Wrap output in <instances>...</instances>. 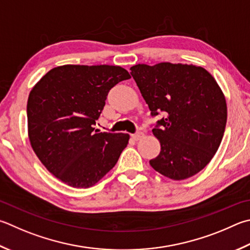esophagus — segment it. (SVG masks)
Wrapping results in <instances>:
<instances>
[{
	"label": "esophagus",
	"mask_w": 250,
	"mask_h": 250,
	"mask_svg": "<svg viewBox=\"0 0 250 250\" xmlns=\"http://www.w3.org/2000/svg\"><path fill=\"white\" fill-rule=\"evenodd\" d=\"M143 137H144L143 132H137V133L132 134V139L135 140V141H138V140H140L141 138H143Z\"/></svg>",
	"instance_id": "obj_1"
}]
</instances>
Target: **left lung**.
<instances>
[{
    "instance_id": "8db88e82",
    "label": "left lung",
    "mask_w": 250,
    "mask_h": 250,
    "mask_svg": "<svg viewBox=\"0 0 250 250\" xmlns=\"http://www.w3.org/2000/svg\"><path fill=\"white\" fill-rule=\"evenodd\" d=\"M130 70L151 116L164 113L152 130L161 152L149 164L174 180L198 174L219 148L228 119L216 81L203 67L181 63L137 64Z\"/></svg>"
}]
</instances>
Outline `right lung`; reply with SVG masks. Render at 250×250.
<instances>
[{"label": "right lung", "instance_id": "obj_1", "mask_svg": "<svg viewBox=\"0 0 250 250\" xmlns=\"http://www.w3.org/2000/svg\"><path fill=\"white\" fill-rule=\"evenodd\" d=\"M128 79L121 66L66 64L50 70L31 89L27 102L31 147L62 183L92 187L119 160L129 134L97 133L94 125L109 90Z\"/></svg>", "mask_w": 250, "mask_h": 250}]
</instances>
